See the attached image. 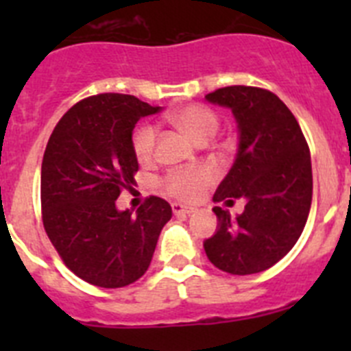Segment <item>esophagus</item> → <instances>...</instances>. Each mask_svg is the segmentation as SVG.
Listing matches in <instances>:
<instances>
[{"mask_svg":"<svg viewBox=\"0 0 351 351\" xmlns=\"http://www.w3.org/2000/svg\"><path fill=\"white\" fill-rule=\"evenodd\" d=\"M172 210L176 216H188V214L195 213L193 207H186V206H181V204H172Z\"/></svg>","mask_w":351,"mask_h":351,"instance_id":"1","label":"esophagus"}]
</instances>
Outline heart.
Listing matches in <instances>:
<instances>
[{
    "mask_svg": "<svg viewBox=\"0 0 351 351\" xmlns=\"http://www.w3.org/2000/svg\"><path fill=\"white\" fill-rule=\"evenodd\" d=\"M169 121L193 142L204 144L216 135L219 128V117L213 108L206 105H182L169 114ZM133 153L141 163H151L156 156V130L144 125L133 135ZM216 181V172L207 165L190 169L172 170L163 178L161 186L170 197L191 202L204 193Z\"/></svg>",
    "mask_w": 351,
    "mask_h": 351,
    "instance_id": "1",
    "label": "heart"
}]
</instances>
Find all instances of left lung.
Wrapping results in <instances>:
<instances>
[{
    "label": "left lung",
    "instance_id": "obj_1",
    "mask_svg": "<svg viewBox=\"0 0 351 351\" xmlns=\"http://www.w3.org/2000/svg\"><path fill=\"white\" fill-rule=\"evenodd\" d=\"M230 107L239 125V151L214 202L244 213L232 218L214 207L218 232L204 243L207 258L219 271L256 274L280 262L295 246L308 221L313 197L311 154L295 116L269 89L226 86L206 95Z\"/></svg>",
    "mask_w": 351,
    "mask_h": 351
}]
</instances>
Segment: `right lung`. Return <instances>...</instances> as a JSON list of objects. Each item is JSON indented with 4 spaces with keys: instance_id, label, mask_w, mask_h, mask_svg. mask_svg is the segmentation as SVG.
<instances>
[{
    "instance_id": "obj_1",
    "label": "right lung",
    "mask_w": 351,
    "mask_h": 351,
    "mask_svg": "<svg viewBox=\"0 0 351 351\" xmlns=\"http://www.w3.org/2000/svg\"><path fill=\"white\" fill-rule=\"evenodd\" d=\"M160 110L135 96L101 93L77 101L56 125L42 161V221L68 269L95 287L142 278L172 207L147 197L137 213L117 210L138 161L132 132Z\"/></svg>"
}]
</instances>
